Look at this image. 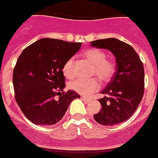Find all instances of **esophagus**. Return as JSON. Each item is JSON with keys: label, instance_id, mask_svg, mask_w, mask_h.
Listing matches in <instances>:
<instances>
[{"label": "esophagus", "instance_id": "1", "mask_svg": "<svg viewBox=\"0 0 158 158\" xmlns=\"http://www.w3.org/2000/svg\"><path fill=\"white\" fill-rule=\"evenodd\" d=\"M81 99L83 101H84L85 103H89V98H84V97H81Z\"/></svg>", "mask_w": 158, "mask_h": 158}]
</instances>
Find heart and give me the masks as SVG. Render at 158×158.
Returning a JSON list of instances; mask_svg holds the SVG:
<instances>
[{
	"instance_id": "b5f03b06",
	"label": "heart",
	"mask_w": 158,
	"mask_h": 158,
	"mask_svg": "<svg viewBox=\"0 0 158 158\" xmlns=\"http://www.w3.org/2000/svg\"><path fill=\"white\" fill-rule=\"evenodd\" d=\"M83 57L92 64L90 75L97 76L103 83H108L113 79L116 72V64L114 60L106 58L103 50L92 48L83 52ZM64 75L71 79L74 76V60L71 58L66 61L63 66ZM71 89L83 95H89L97 91L100 84L97 78L90 79H76L69 84Z\"/></svg>"
}]
</instances>
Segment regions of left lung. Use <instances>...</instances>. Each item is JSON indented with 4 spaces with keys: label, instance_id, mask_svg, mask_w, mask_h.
<instances>
[{
    "label": "left lung",
    "instance_id": "8db88e82",
    "mask_svg": "<svg viewBox=\"0 0 158 158\" xmlns=\"http://www.w3.org/2000/svg\"><path fill=\"white\" fill-rule=\"evenodd\" d=\"M96 48L110 50L116 58L114 76L102 91L98 99L102 108L94 115L102 125H117L134 114L144 94V69L138 53L131 45L115 38L91 42Z\"/></svg>",
    "mask_w": 158,
    "mask_h": 158
}]
</instances>
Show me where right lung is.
Here are the masks:
<instances>
[{"mask_svg": "<svg viewBox=\"0 0 158 158\" xmlns=\"http://www.w3.org/2000/svg\"><path fill=\"white\" fill-rule=\"evenodd\" d=\"M81 46L82 43L44 38L20 54L13 70V86L16 103L31 122L42 126L55 124L71 102L80 98L73 90L63 91L65 78L62 69Z\"/></svg>", "mask_w": 158, "mask_h": 158, "instance_id": "1", "label": "right lung"}]
</instances>
